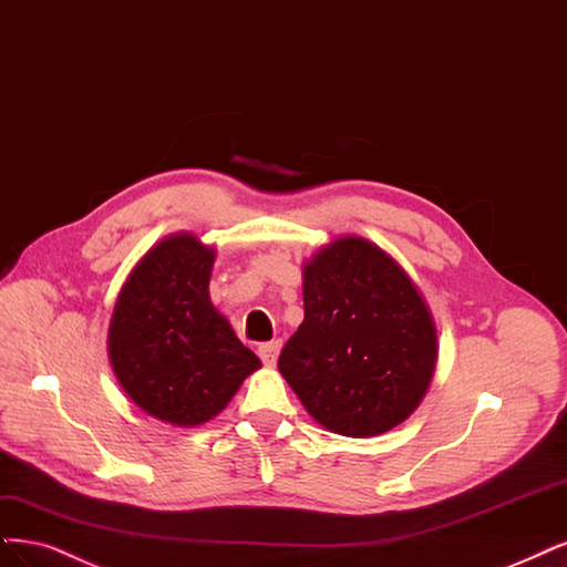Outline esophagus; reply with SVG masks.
<instances>
[{
    "label": "esophagus",
    "instance_id": "34e87169",
    "mask_svg": "<svg viewBox=\"0 0 567 567\" xmlns=\"http://www.w3.org/2000/svg\"><path fill=\"white\" fill-rule=\"evenodd\" d=\"M279 349H281L279 342H265V344L258 347V357L262 359V363L267 368H275L277 359H279Z\"/></svg>",
    "mask_w": 567,
    "mask_h": 567
}]
</instances>
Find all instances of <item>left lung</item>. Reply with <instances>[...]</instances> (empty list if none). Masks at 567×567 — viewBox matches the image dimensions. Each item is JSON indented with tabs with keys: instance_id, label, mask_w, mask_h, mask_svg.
Segmentation results:
<instances>
[{
	"instance_id": "obj_1",
	"label": "left lung",
	"mask_w": 567,
	"mask_h": 567,
	"mask_svg": "<svg viewBox=\"0 0 567 567\" xmlns=\"http://www.w3.org/2000/svg\"><path fill=\"white\" fill-rule=\"evenodd\" d=\"M305 319L279 373L307 413L349 439L405 422L432 384L439 338L424 296L384 248L347 234L302 262Z\"/></svg>"
}]
</instances>
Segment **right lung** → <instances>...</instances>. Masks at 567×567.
<instances>
[{"instance_id":"1","label":"right lung","mask_w":567,"mask_h":567,"mask_svg":"<svg viewBox=\"0 0 567 567\" xmlns=\"http://www.w3.org/2000/svg\"><path fill=\"white\" fill-rule=\"evenodd\" d=\"M216 248L194 231L154 244L126 277L107 357L126 396L150 417L199 426L220 415L262 365L210 302Z\"/></svg>"}]
</instances>
